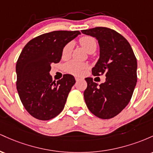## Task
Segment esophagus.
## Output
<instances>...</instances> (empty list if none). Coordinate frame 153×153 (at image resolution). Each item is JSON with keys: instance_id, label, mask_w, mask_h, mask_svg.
Here are the masks:
<instances>
[{"instance_id": "1", "label": "esophagus", "mask_w": 153, "mask_h": 153, "mask_svg": "<svg viewBox=\"0 0 153 153\" xmlns=\"http://www.w3.org/2000/svg\"><path fill=\"white\" fill-rule=\"evenodd\" d=\"M81 78H80V77H75V80H76V81H78V80H81Z\"/></svg>"}]
</instances>
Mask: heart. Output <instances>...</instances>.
Returning <instances> with one entry per match:
<instances>
[{"label":"heart","mask_w":153,"mask_h":153,"mask_svg":"<svg viewBox=\"0 0 153 153\" xmlns=\"http://www.w3.org/2000/svg\"><path fill=\"white\" fill-rule=\"evenodd\" d=\"M79 42H80L81 46L88 52L96 50L97 45H96V42L94 38L91 37V36H82L80 39ZM72 50H73V44L68 43V45H66L63 48L62 52L63 58H66V57H69L72 52ZM87 67L88 66L86 64L80 63L75 60H71L65 65L64 68L65 71L67 73L73 75H80L83 73L84 70L86 69Z\"/></svg>","instance_id":"heart-1"}]
</instances>
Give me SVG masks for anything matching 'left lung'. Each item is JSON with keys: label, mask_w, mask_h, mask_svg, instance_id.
<instances>
[{"label": "left lung", "mask_w": 153, "mask_h": 153, "mask_svg": "<svg viewBox=\"0 0 153 153\" xmlns=\"http://www.w3.org/2000/svg\"><path fill=\"white\" fill-rule=\"evenodd\" d=\"M96 39L99 59L92 68L94 75H106V81L98 85L92 78L85 79L87 88L84 99L92 114L108 119L119 114L130 101L137 84V59L131 45L118 32L106 27L82 30Z\"/></svg>", "instance_id": "left-lung-1"}]
</instances>
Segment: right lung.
<instances>
[{"label": "right lung", "mask_w": 153, "mask_h": 153, "mask_svg": "<svg viewBox=\"0 0 153 153\" xmlns=\"http://www.w3.org/2000/svg\"><path fill=\"white\" fill-rule=\"evenodd\" d=\"M79 31H54L36 36L24 47L16 62V88L24 108L39 120L53 119L63 110L75 79L66 74L52 80L51 64L62 58L65 46Z\"/></svg>", "instance_id": "1"}]
</instances>
